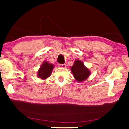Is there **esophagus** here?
I'll return each instance as SVG.
<instances>
[{"label":"esophagus","mask_w":129,"mask_h":129,"mask_svg":"<svg viewBox=\"0 0 129 129\" xmlns=\"http://www.w3.org/2000/svg\"><path fill=\"white\" fill-rule=\"evenodd\" d=\"M58 67L61 68H66L67 65L65 64H59L58 65Z\"/></svg>","instance_id":"esophagus-1"}]
</instances>
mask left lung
Wrapping results in <instances>:
<instances>
[{"label": "left lung", "instance_id": "left-lung-1", "mask_svg": "<svg viewBox=\"0 0 129 129\" xmlns=\"http://www.w3.org/2000/svg\"><path fill=\"white\" fill-rule=\"evenodd\" d=\"M71 72L75 79L80 82L86 80L90 75L89 69L85 66L82 61L78 60L75 61L71 67Z\"/></svg>", "mask_w": 129, "mask_h": 129}]
</instances>
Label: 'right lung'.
<instances>
[{
  "label": "right lung",
  "instance_id": "1",
  "mask_svg": "<svg viewBox=\"0 0 129 129\" xmlns=\"http://www.w3.org/2000/svg\"><path fill=\"white\" fill-rule=\"evenodd\" d=\"M53 67V65L49 64L48 61L44 62L38 72V77L43 80H45L49 77L54 68Z\"/></svg>",
  "mask_w": 129,
  "mask_h": 129
}]
</instances>
